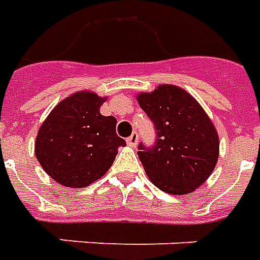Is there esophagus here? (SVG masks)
I'll return each instance as SVG.
<instances>
[{
  "label": "esophagus",
  "mask_w": 260,
  "mask_h": 260,
  "mask_svg": "<svg viewBox=\"0 0 260 260\" xmlns=\"http://www.w3.org/2000/svg\"><path fill=\"white\" fill-rule=\"evenodd\" d=\"M126 143L128 145H132V147H136L137 145V143H139V136H137V133H133L128 139L126 140Z\"/></svg>",
  "instance_id": "esophagus-1"
}]
</instances>
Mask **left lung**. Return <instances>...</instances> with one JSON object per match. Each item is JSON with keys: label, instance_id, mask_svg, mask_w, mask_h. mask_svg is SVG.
Listing matches in <instances>:
<instances>
[{"label": "left lung", "instance_id": "obj_1", "mask_svg": "<svg viewBox=\"0 0 260 260\" xmlns=\"http://www.w3.org/2000/svg\"><path fill=\"white\" fill-rule=\"evenodd\" d=\"M156 128L155 145L140 144L139 158L154 185L169 194L194 192L213 174L220 140L213 121L183 88L158 85L136 95Z\"/></svg>", "mask_w": 260, "mask_h": 260}]
</instances>
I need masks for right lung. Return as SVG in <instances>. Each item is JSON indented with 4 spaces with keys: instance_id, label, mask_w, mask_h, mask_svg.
Listing matches in <instances>:
<instances>
[{
    "instance_id": "right-lung-1",
    "label": "right lung",
    "mask_w": 260,
    "mask_h": 260,
    "mask_svg": "<svg viewBox=\"0 0 260 260\" xmlns=\"http://www.w3.org/2000/svg\"><path fill=\"white\" fill-rule=\"evenodd\" d=\"M108 96L80 91L54 106L39 128L35 154L45 172L66 187H85L101 179L126 141L116 119L101 115Z\"/></svg>"
}]
</instances>
